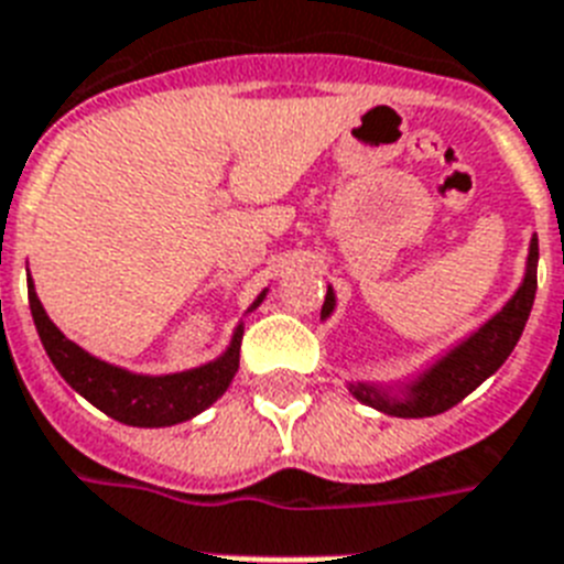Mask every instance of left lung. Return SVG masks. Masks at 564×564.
Masks as SVG:
<instances>
[{"instance_id": "8db88e82", "label": "left lung", "mask_w": 564, "mask_h": 564, "mask_svg": "<svg viewBox=\"0 0 564 564\" xmlns=\"http://www.w3.org/2000/svg\"><path fill=\"white\" fill-rule=\"evenodd\" d=\"M535 263H539V240H530L528 274L516 290V295L501 306L484 327H478L460 345L452 347L441 361H434L423 377L402 388V397H393L391 388L379 386H350L356 400L391 416H434L448 411L452 405L469 397L475 388L496 373L512 354V347L521 338V329L528 324L535 297ZM336 306V295L327 290L322 306V318H327Z\"/></svg>"}]
</instances>
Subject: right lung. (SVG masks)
I'll list each match as a JSON object with an SVG mask.
<instances>
[{"mask_svg":"<svg viewBox=\"0 0 564 564\" xmlns=\"http://www.w3.org/2000/svg\"><path fill=\"white\" fill-rule=\"evenodd\" d=\"M263 295L251 304V310L263 301ZM29 304L40 341H43L45 354H48L54 368L59 370V377L66 379L80 397H86L95 409H100L118 423L141 425V429L185 423V420L208 409L210 402L219 400L226 393V388L231 386L237 368H240L242 324L235 329L226 354L203 365V368L171 373V377H141V373H130V370L95 359V356L86 354L84 347L68 341L54 327L52 318L45 315L31 278Z\"/></svg>","mask_w":564,"mask_h":564,"instance_id":"right-lung-1","label":"right lung"}]
</instances>
